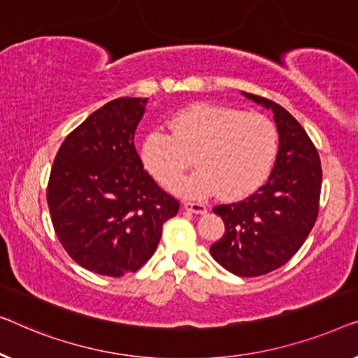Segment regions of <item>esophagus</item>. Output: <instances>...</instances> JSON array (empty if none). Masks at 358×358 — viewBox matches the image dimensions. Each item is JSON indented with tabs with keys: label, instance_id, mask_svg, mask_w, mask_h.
Instances as JSON below:
<instances>
[{
	"label": "esophagus",
	"instance_id": "34e87169",
	"mask_svg": "<svg viewBox=\"0 0 358 358\" xmlns=\"http://www.w3.org/2000/svg\"><path fill=\"white\" fill-rule=\"evenodd\" d=\"M183 208L188 210V213L193 214H206L208 213V206L204 203H194V201H186L183 204Z\"/></svg>",
	"mask_w": 358,
	"mask_h": 358
}]
</instances>
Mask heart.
Instances as JSON below:
<instances>
[{"mask_svg":"<svg viewBox=\"0 0 358 358\" xmlns=\"http://www.w3.org/2000/svg\"><path fill=\"white\" fill-rule=\"evenodd\" d=\"M169 128L145 136L141 157L155 180L172 181L169 188L186 198H206L219 189L222 198H243L266 180L278 154V129L259 113L196 103L175 113ZM191 155L200 169L179 179Z\"/></svg>","mask_w":358,"mask_h":358,"instance_id":"heart-1","label":"heart"}]
</instances>
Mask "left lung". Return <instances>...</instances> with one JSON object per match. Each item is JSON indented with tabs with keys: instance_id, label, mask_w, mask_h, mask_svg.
Here are the masks:
<instances>
[{
	"instance_id": "left-lung-1",
	"label": "left lung",
	"mask_w": 358,
	"mask_h": 358,
	"mask_svg": "<svg viewBox=\"0 0 358 358\" xmlns=\"http://www.w3.org/2000/svg\"><path fill=\"white\" fill-rule=\"evenodd\" d=\"M273 110L279 152L269 180L248 198L213 209L225 234L210 246L217 263L240 278H256L289 263L313 229L320 210L323 170L313 141L284 107L243 92Z\"/></svg>"
}]
</instances>
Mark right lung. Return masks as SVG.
<instances>
[{
    "label": "right lung",
    "instance_id": "add662e5",
    "mask_svg": "<svg viewBox=\"0 0 358 358\" xmlns=\"http://www.w3.org/2000/svg\"><path fill=\"white\" fill-rule=\"evenodd\" d=\"M145 105L148 99L134 97L105 103L66 136L53 160L47 203L55 234L90 273H136L180 209L136 150L134 131Z\"/></svg>",
    "mask_w": 358,
    "mask_h": 358
}]
</instances>
